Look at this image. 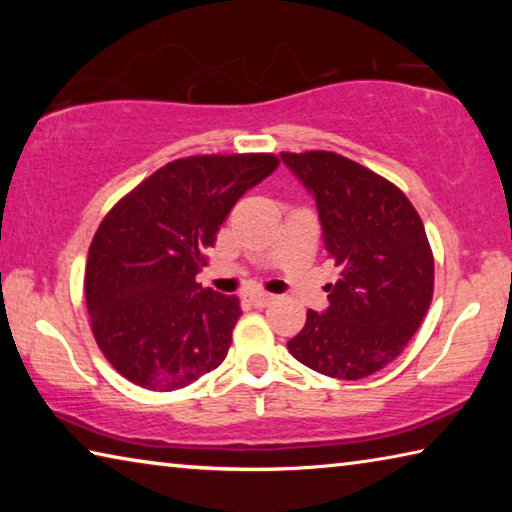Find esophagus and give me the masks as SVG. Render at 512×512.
Instances as JSON below:
<instances>
[{
  "label": "esophagus",
  "mask_w": 512,
  "mask_h": 512,
  "mask_svg": "<svg viewBox=\"0 0 512 512\" xmlns=\"http://www.w3.org/2000/svg\"><path fill=\"white\" fill-rule=\"evenodd\" d=\"M275 300V296H271V293H262V291H255V293H248V302L257 309H262L266 305H271V302Z\"/></svg>",
  "instance_id": "esophagus-1"
}]
</instances>
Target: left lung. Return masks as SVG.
<instances>
[{
	"label": "left lung",
	"mask_w": 512,
	"mask_h": 512,
	"mask_svg": "<svg viewBox=\"0 0 512 512\" xmlns=\"http://www.w3.org/2000/svg\"><path fill=\"white\" fill-rule=\"evenodd\" d=\"M316 198L327 257L341 268L327 284L325 314L287 343L307 368L361 379L400 357L433 298V253L420 214L402 189L332 151L280 153Z\"/></svg>",
	"instance_id": "obj_1"
}]
</instances>
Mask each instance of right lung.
<instances>
[{"mask_svg": "<svg viewBox=\"0 0 512 512\" xmlns=\"http://www.w3.org/2000/svg\"><path fill=\"white\" fill-rule=\"evenodd\" d=\"M277 164L273 153L173 160L106 214L90 244L85 302L121 377L167 393L221 366L239 298L203 289L196 275L225 216Z\"/></svg>", "mask_w": 512, "mask_h": 512, "instance_id": "1", "label": "right lung"}]
</instances>
